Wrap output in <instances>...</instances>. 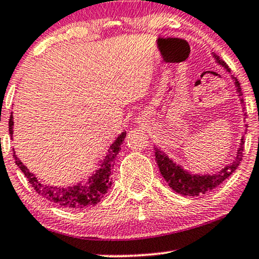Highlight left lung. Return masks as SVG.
<instances>
[{
    "instance_id": "8db88e82",
    "label": "left lung",
    "mask_w": 259,
    "mask_h": 259,
    "mask_svg": "<svg viewBox=\"0 0 259 259\" xmlns=\"http://www.w3.org/2000/svg\"><path fill=\"white\" fill-rule=\"evenodd\" d=\"M215 61L219 65L224 67V68L230 72L229 66L219 59V56L213 54ZM235 80V84L237 87V92H238L239 97H242L243 92L240 88V84L238 80L236 77H232ZM240 102L243 104V99H240ZM245 115V114H244ZM245 119V118H244ZM247 127V125H245ZM243 152H244V137L240 139V145L238 151H237V155L233 159L231 164L226 165L224 168H222L221 171L215 173V175H192L191 172H187L184 169L182 166L177 165L176 162H173L160 148L155 146L154 147V155L157 164L160 169L161 176L164 177V179L167 182L168 186L171 187L173 191H176L177 193L183 194V196H189V197H197L200 194H205L206 192H210L213 189H215L218 185L224 182L225 179H228L233 172L236 171L238 167L240 161L243 159Z\"/></svg>"
}]
</instances>
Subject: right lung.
Wrapping results in <instances>:
<instances>
[{
  "instance_id": "obj_1",
  "label": "right lung",
  "mask_w": 259,
  "mask_h": 259,
  "mask_svg": "<svg viewBox=\"0 0 259 259\" xmlns=\"http://www.w3.org/2000/svg\"><path fill=\"white\" fill-rule=\"evenodd\" d=\"M13 115L9 119V133L13 137V126L14 120ZM126 132H122L116 138V140L109 147L108 153L106 154L104 160L100 164V168L97 169L92 177L88 178L86 184L79 183L77 185L68 186V187H56L49 186L40 183L33 173L29 172L22 161L17 158L14 151V158H15V164L27 177L28 182L33 189L40 194L42 198L47 199L52 203H55L62 207L74 208V210H81V208L93 206V205L100 203V200L107 193L109 187L112 186V168L114 166L115 158L121 150V144L125 140Z\"/></svg>"
}]
</instances>
